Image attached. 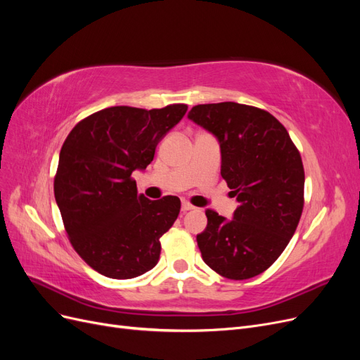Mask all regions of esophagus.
Segmentation results:
<instances>
[{
    "label": "esophagus",
    "mask_w": 360,
    "mask_h": 360,
    "mask_svg": "<svg viewBox=\"0 0 360 360\" xmlns=\"http://www.w3.org/2000/svg\"><path fill=\"white\" fill-rule=\"evenodd\" d=\"M195 207L191 204V202H188V201H183L181 202V212L183 213H186V212H189V210H193Z\"/></svg>",
    "instance_id": "obj_1"
}]
</instances>
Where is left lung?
Instances as JSON below:
<instances>
[{
  "mask_svg": "<svg viewBox=\"0 0 360 360\" xmlns=\"http://www.w3.org/2000/svg\"><path fill=\"white\" fill-rule=\"evenodd\" d=\"M189 120L221 146V176L238 207L233 219L207 209L197 236L204 263L224 278L263 274L284 252L303 210L304 171L299 150L278 120L236 102L193 106Z\"/></svg>",
  "mask_w": 360,
  "mask_h": 360,
  "instance_id": "1",
  "label": "left lung"
}]
</instances>
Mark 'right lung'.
<instances>
[{
  "mask_svg": "<svg viewBox=\"0 0 360 360\" xmlns=\"http://www.w3.org/2000/svg\"><path fill=\"white\" fill-rule=\"evenodd\" d=\"M188 111L111 106L81 120L60 151L53 193L69 240L101 275L130 279L153 269L160 237L180 213V200L138 195L135 169L153 160L159 141Z\"/></svg>",
  "mask_w": 360,
  "mask_h": 360,
  "instance_id": "right-lung-1",
  "label": "right lung"
}]
</instances>
